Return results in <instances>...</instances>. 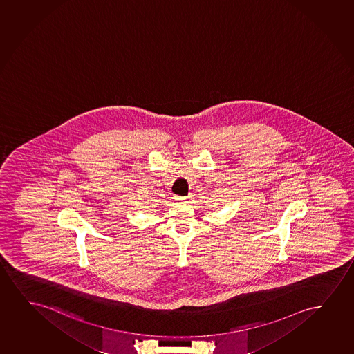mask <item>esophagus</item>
I'll list each match as a JSON object with an SVG mask.
<instances>
[{
  "label": "esophagus",
  "mask_w": 354,
  "mask_h": 354,
  "mask_svg": "<svg viewBox=\"0 0 354 354\" xmlns=\"http://www.w3.org/2000/svg\"><path fill=\"white\" fill-rule=\"evenodd\" d=\"M175 201L178 203H185V201H186V198L185 197H178L175 198Z\"/></svg>",
  "instance_id": "1"
}]
</instances>
